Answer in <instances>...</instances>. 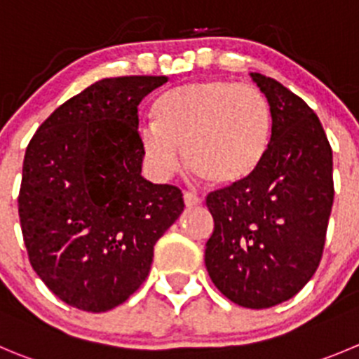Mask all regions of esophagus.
Returning <instances> with one entry per match:
<instances>
[{
    "mask_svg": "<svg viewBox=\"0 0 359 359\" xmlns=\"http://www.w3.org/2000/svg\"><path fill=\"white\" fill-rule=\"evenodd\" d=\"M183 201H185L187 208H194V206H199V204H203V197H199L197 194H192V192H185Z\"/></svg>",
    "mask_w": 359,
    "mask_h": 359,
    "instance_id": "obj_1",
    "label": "esophagus"
}]
</instances>
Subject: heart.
Here are the masks:
<instances>
[{"mask_svg":"<svg viewBox=\"0 0 359 359\" xmlns=\"http://www.w3.org/2000/svg\"><path fill=\"white\" fill-rule=\"evenodd\" d=\"M156 119L137 125L139 148L156 180L182 163L215 187L243 183L261 165L271 142V107L259 88L227 79H203L165 91Z\"/></svg>","mask_w":359,"mask_h":359,"instance_id":"b5f03b06","label":"heart"}]
</instances>
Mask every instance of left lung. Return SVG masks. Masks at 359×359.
<instances>
[{
    "label": "left lung",
    "instance_id": "8db88e82",
    "mask_svg": "<svg viewBox=\"0 0 359 359\" xmlns=\"http://www.w3.org/2000/svg\"><path fill=\"white\" fill-rule=\"evenodd\" d=\"M271 107V142L243 183L211 192L204 262L218 291L245 309L298 294L323 257L333 206V153L316 112L278 81L250 74Z\"/></svg>",
    "mask_w": 359,
    "mask_h": 359
}]
</instances>
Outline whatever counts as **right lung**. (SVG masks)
<instances>
[{
    "label": "right lung",
    "instance_id": "1",
    "mask_svg": "<svg viewBox=\"0 0 359 359\" xmlns=\"http://www.w3.org/2000/svg\"><path fill=\"white\" fill-rule=\"evenodd\" d=\"M165 83V75L98 81L60 105L26 149L24 245L43 284L75 309L107 312L130 298L185 208L177 187L141 176L137 107Z\"/></svg>",
    "mask_w": 359,
    "mask_h": 359
}]
</instances>
